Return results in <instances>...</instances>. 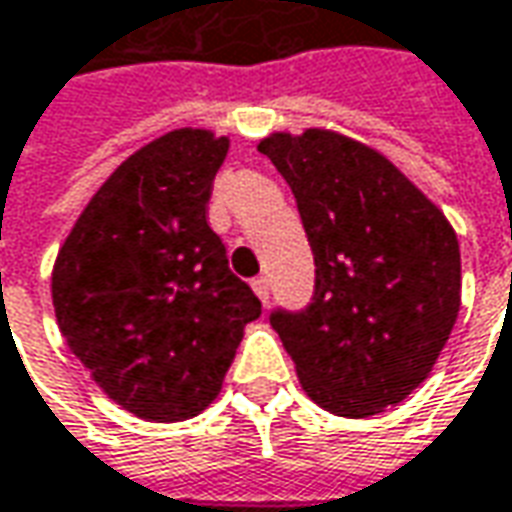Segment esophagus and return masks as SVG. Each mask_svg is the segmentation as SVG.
I'll return each instance as SVG.
<instances>
[{"label": "esophagus", "instance_id": "34e87169", "mask_svg": "<svg viewBox=\"0 0 512 512\" xmlns=\"http://www.w3.org/2000/svg\"><path fill=\"white\" fill-rule=\"evenodd\" d=\"M252 289H255V294L260 297V303L266 306V303H269V280H266V277H255V280H252Z\"/></svg>", "mask_w": 512, "mask_h": 512}]
</instances>
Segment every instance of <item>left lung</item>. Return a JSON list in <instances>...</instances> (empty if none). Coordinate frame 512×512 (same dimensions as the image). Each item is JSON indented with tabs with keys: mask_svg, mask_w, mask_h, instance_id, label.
I'll return each instance as SVG.
<instances>
[{
	"mask_svg": "<svg viewBox=\"0 0 512 512\" xmlns=\"http://www.w3.org/2000/svg\"><path fill=\"white\" fill-rule=\"evenodd\" d=\"M257 150L291 186L317 263L314 303L274 311V331L323 411L382 414L428 379L459 317L456 232L405 172L357 138L277 130Z\"/></svg>",
	"mask_w": 512,
	"mask_h": 512,
	"instance_id": "left-lung-1",
	"label": "left lung"
}]
</instances>
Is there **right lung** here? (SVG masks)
Masks as SVG:
<instances>
[{
    "mask_svg": "<svg viewBox=\"0 0 512 512\" xmlns=\"http://www.w3.org/2000/svg\"><path fill=\"white\" fill-rule=\"evenodd\" d=\"M229 135L178 127L98 186L53 263L62 337L98 388L147 422H184L221 394L260 300L206 223Z\"/></svg>",
    "mask_w": 512,
    "mask_h": 512,
    "instance_id": "right-lung-1",
    "label": "right lung"
}]
</instances>
